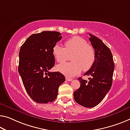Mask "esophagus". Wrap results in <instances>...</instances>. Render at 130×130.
<instances>
[{
	"label": "esophagus",
	"mask_w": 130,
	"mask_h": 130,
	"mask_svg": "<svg viewBox=\"0 0 130 130\" xmlns=\"http://www.w3.org/2000/svg\"><path fill=\"white\" fill-rule=\"evenodd\" d=\"M66 79L67 81H71L72 80H73V78H70V77H66Z\"/></svg>",
	"instance_id": "obj_1"
}]
</instances>
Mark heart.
<instances>
[{"label": "heart", "instance_id": "b5f03b06", "mask_svg": "<svg viewBox=\"0 0 130 130\" xmlns=\"http://www.w3.org/2000/svg\"><path fill=\"white\" fill-rule=\"evenodd\" d=\"M64 47L55 44L52 53L58 63H63L71 59L72 61L59 64L57 70L66 75L74 76L81 73L89 70L95 60V53L93 47L88 45L86 40L79 37H74L64 42Z\"/></svg>", "mask_w": 130, "mask_h": 130}]
</instances>
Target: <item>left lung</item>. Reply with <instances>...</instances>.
Masks as SVG:
<instances>
[{"label":"left lung","mask_w":130,"mask_h":130,"mask_svg":"<svg viewBox=\"0 0 130 130\" xmlns=\"http://www.w3.org/2000/svg\"><path fill=\"white\" fill-rule=\"evenodd\" d=\"M89 41L95 50V62L84 74L89 81L79 78L80 87L74 92L75 102L84 107H95L102 101L112 85L115 63L110 49L101 39L89 34Z\"/></svg>","instance_id":"8db88e82"}]
</instances>
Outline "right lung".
<instances>
[{"mask_svg": "<svg viewBox=\"0 0 130 130\" xmlns=\"http://www.w3.org/2000/svg\"><path fill=\"white\" fill-rule=\"evenodd\" d=\"M61 38L59 32L43 31L31 35L21 46L19 73L27 93L37 103L55 101L66 80L60 72L49 71L55 63L53 47Z\"/></svg>", "mask_w": 130, "mask_h": 130, "instance_id": "add662e5", "label": "right lung"}]
</instances>
